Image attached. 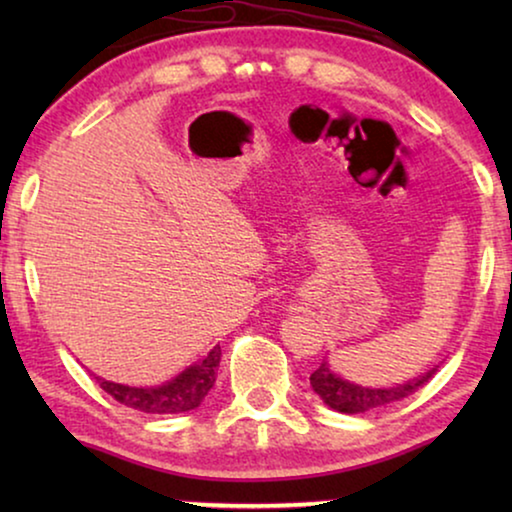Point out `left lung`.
<instances>
[{
	"instance_id": "left-lung-1",
	"label": "left lung",
	"mask_w": 512,
	"mask_h": 512,
	"mask_svg": "<svg viewBox=\"0 0 512 512\" xmlns=\"http://www.w3.org/2000/svg\"><path fill=\"white\" fill-rule=\"evenodd\" d=\"M436 368H431L429 373L419 375L415 380L405 384L377 389V387H361V384H354L345 380V377L335 375L331 366H328V361H324L310 375V384L314 394H319V398L328 405V408L345 412V415H359V412L382 408V405H389L394 401H401L405 396H410L412 391L424 387V384L436 375Z\"/></svg>"
}]
</instances>
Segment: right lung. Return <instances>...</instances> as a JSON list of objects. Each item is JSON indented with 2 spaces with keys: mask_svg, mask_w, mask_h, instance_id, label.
I'll return each mask as SVG.
<instances>
[{
  "mask_svg": "<svg viewBox=\"0 0 512 512\" xmlns=\"http://www.w3.org/2000/svg\"><path fill=\"white\" fill-rule=\"evenodd\" d=\"M219 361L221 347L216 345L205 359L181 370L177 377H172L165 384H158V387H128V384L109 382L102 380V377H97V382L111 398L128 405V408L151 412V415H179V412L195 410L205 401L209 389L216 382Z\"/></svg>",
  "mask_w": 512,
  "mask_h": 512,
  "instance_id": "add662e5",
  "label": "right lung"
}]
</instances>
